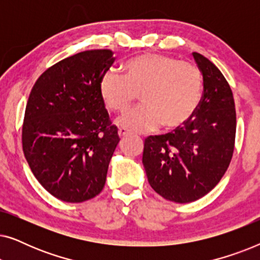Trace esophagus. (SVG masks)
Returning <instances> with one entry per match:
<instances>
[{
  "instance_id": "obj_1",
  "label": "esophagus",
  "mask_w": 260,
  "mask_h": 260,
  "mask_svg": "<svg viewBox=\"0 0 260 260\" xmlns=\"http://www.w3.org/2000/svg\"><path fill=\"white\" fill-rule=\"evenodd\" d=\"M127 134H129V131H127L126 129H124V127H119V129H118V136L119 137L126 136Z\"/></svg>"
}]
</instances>
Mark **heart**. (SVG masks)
I'll return each instance as SVG.
<instances>
[{
    "label": "heart",
    "instance_id": "1",
    "mask_svg": "<svg viewBox=\"0 0 260 260\" xmlns=\"http://www.w3.org/2000/svg\"><path fill=\"white\" fill-rule=\"evenodd\" d=\"M123 76L109 70L99 81V94L106 108L124 112L137 95L140 108L118 119L134 133L177 129L191 119L202 94V74L198 66L163 54H143L124 62Z\"/></svg>",
    "mask_w": 260,
    "mask_h": 260
}]
</instances>
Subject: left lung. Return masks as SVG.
<instances>
[{"instance_id": "1", "label": "left lung", "mask_w": 260, "mask_h": 260, "mask_svg": "<svg viewBox=\"0 0 260 260\" xmlns=\"http://www.w3.org/2000/svg\"><path fill=\"white\" fill-rule=\"evenodd\" d=\"M204 92L194 116L172 133L144 140L149 183L166 200L188 204L209 193L233 156L237 117L229 83L212 61L194 52Z\"/></svg>"}]
</instances>
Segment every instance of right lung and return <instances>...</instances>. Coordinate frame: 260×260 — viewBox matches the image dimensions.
Listing matches in <instances>:
<instances>
[{"label":"right lung","mask_w":260,"mask_h":260,"mask_svg":"<svg viewBox=\"0 0 260 260\" xmlns=\"http://www.w3.org/2000/svg\"><path fill=\"white\" fill-rule=\"evenodd\" d=\"M115 61L110 49H92L45 71L31 88L22 148L37 180L65 202H84L105 186L119 142L99 94V81Z\"/></svg>","instance_id":"1"}]
</instances>
